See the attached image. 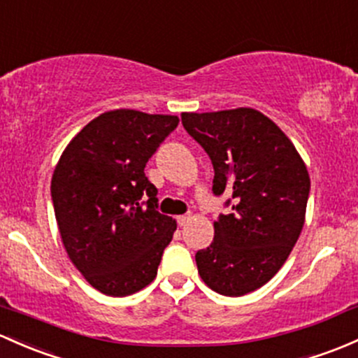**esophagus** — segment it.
I'll return each mask as SVG.
<instances>
[{
  "label": "esophagus",
  "mask_w": 358,
  "mask_h": 358,
  "mask_svg": "<svg viewBox=\"0 0 358 358\" xmlns=\"http://www.w3.org/2000/svg\"><path fill=\"white\" fill-rule=\"evenodd\" d=\"M190 217L192 214H182V216L176 217V223H178V227H185V224L190 221Z\"/></svg>",
  "instance_id": "esophagus-1"
}]
</instances>
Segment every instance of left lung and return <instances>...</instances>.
<instances>
[{"mask_svg":"<svg viewBox=\"0 0 358 358\" xmlns=\"http://www.w3.org/2000/svg\"><path fill=\"white\" fill-rule=\"evenodd\" d=\"M182 123L213 161L214 194L233 197V213L214 221L213 243L195 254L199 274L220 295L242 296L268 283L299 240L307 166L283 130L252 108L182 113Z\"/></svg>","mask_w":358,"mask_h":358,"instance_id":"8db88e82","label":"left lung"}]
</instances>
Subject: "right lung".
<instances>
[{
	"label": "right lung",
	"mask_w": 358,
	"mask_h": 358,
	"mask_svg": "<svg viewBox=\"0 0 358 358\" xmlns=\"http://www.w3.org/2000/svg\"><path fill=\"white\" fill-rule=\"evenodd\" d=\"M178 116L113 110L89 122L63 150L51 180L62 242L82 276L110 296L145 288L176 221L157 210L144 168ZM148 196V203H141Z\"/></svg>",
	"instance_id": "obj_1"
}]
</instances>
